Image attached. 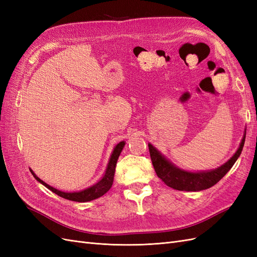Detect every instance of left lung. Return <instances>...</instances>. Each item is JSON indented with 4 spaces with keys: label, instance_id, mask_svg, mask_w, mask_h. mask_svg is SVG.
<instances>
[{
    "label": "left lung",
    "instance_id": "1",
    "mask_svg": "<svg viewBox=\"0 0 257 257\" xmlns=\"http://www.w3.org/2000/svg\"><path fill=\"white\" fill-rule=\"evenodd\" d=\"M244 141L245 131L238 150L225 164L219 168L198 173L186 172V170L178 168L172 162H169L164 155H162L158 149H155L151 144L148 146H149L150 157L155 173H157L160 179H162L163 182L178 191L197 192L211 188L229 172V169L235 164V162L241 154V151H242Z\"/></svg>",
    "mask_w": 257,
    "mask_h": 257
}]
</instances>
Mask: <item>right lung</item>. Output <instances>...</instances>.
Returning <instances> with one entry per match:
<instances>
[{
    "instance_id": "add662e5",
    "label": "right lung",
    "mask_w": 257,
    "mask_h": 257,
    "mask_svg": "<svg viewBox=\"0 0 257 257\" xmlns=\"http://www.w3.org/2000/svg\"><path fill=\"white\" fill-rule=\"evenodd\" d=\"M124 145H125V142H120L118 145L114 147V149L111 153V157L109 160V163H108L107 168H106V172L103 176V178L100 179V180L95 183L94 185L90 186V188L79 191V192H62L60 190H57L52 188L49 184H47L46 182H44L43 180H41L40 178H38L34 173L32 169L31 170V173L34 176V178L38 182H41L43 185H45L46 188L49 189L50 191H52L53 193H56L57 195L63 197L65 199L68 200H73V201H78V203H85V201H90L93 199H96L100 196H103L105 193H107L108 191L110 190L112 182H113V176H114V170H115V165H116V161L119 159V155L123 149Z\"/></svg>"
}]
</instances>
